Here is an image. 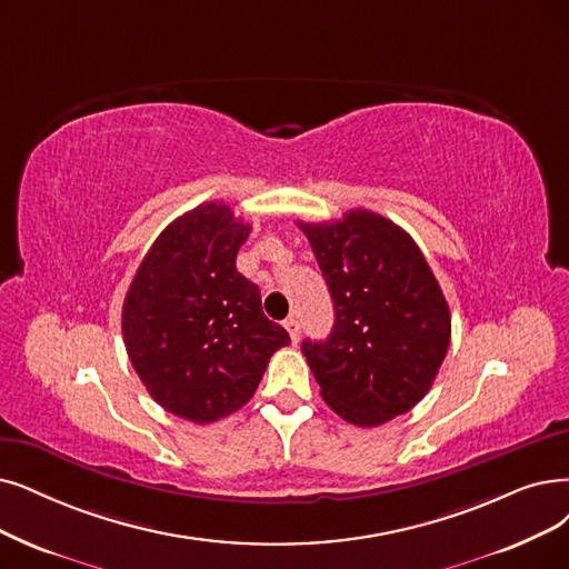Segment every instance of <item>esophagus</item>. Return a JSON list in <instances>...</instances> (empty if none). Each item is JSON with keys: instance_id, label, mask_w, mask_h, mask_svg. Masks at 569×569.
I'll return each instance as SVG.
<instances>
[{"instance_id": "esophagus-1", "label": "esophagus", "mask_w": 569, "mask_h": 569, "mask_svg": "<svg viewBox=\"0 0 569 569\" xmlns=\"http://www.w3.org/2000/svg\"><path fill=\"white\" fill-rule=\"evenodd\" d=\"M284 329L289 331V338H291V343H297V340H299V336H301V322L297 320V317H287V320H284Z\"/></svg>"}]
</instances>
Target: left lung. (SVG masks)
I'll return each instance as SVG.
<instances>
[{
	"label": "left lung",
	"mask_w": 569,
	"mask_h": 569,
	"mask_svg": "<svg viewBox=\"0 0 569 569\" xmlns=\"http://www.w3.org/2000/svg\"><path fill=\"white\" fill-rule=\"evenodd\" d=\"M299 229L336 312L327 340L301 346L322 399L357 427L408 413L429 392L450 343V310L420 247L369 210Z\"/></svg>",
	"instance_id": "1"
}]
</instances>
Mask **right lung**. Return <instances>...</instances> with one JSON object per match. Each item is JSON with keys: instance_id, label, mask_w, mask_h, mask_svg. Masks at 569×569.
Segmentation results:
<instances>
[{"instance_id": "add662e5", "label": "right lung", "mask_w": 569, "mask_h": 569, "mask_svg": "<svg viewBox=\"0 0 569 569\" xmlns=\"http://www.w3.org/2000/svg\"><path fill=\"white\" fill-rule=\"evenodd\" d=\"M247 236L229 206L202 202L156 238L123 301L132 369L156 403L198 425L242 408L272 352L291 343L236 268Z\"/></svg>"}]
</instances>
